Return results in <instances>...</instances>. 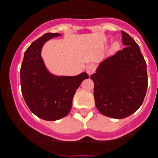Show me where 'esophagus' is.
I'll list each match as a JSON object with an SVG mask.
<instances>
[{"instance_id": "obj_1", "label": "esophagus", "mask_w": 158, "mask_h": 158, "mask_svg": "<svg viewBox=\"0 0 158 158\" xmlns=\"http://www.w3.org/2000/svg\"><path fill=\"white\" fill-rule=\"evenodd\" d=\"M95 68H96L95 65L93 64V63H91V64L87 65V67H86V71H87V73L88 75H91V74H93V73L95 72Z\"/></svg>"}]
</instances>
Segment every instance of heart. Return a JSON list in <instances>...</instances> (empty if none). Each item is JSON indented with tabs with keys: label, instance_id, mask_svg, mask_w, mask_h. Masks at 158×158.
<instances>
[{
	"label": "heart",
	"instance_id": "obj_1",
	"mask_svg": "<svg viewBox=\"0 0 158 158\" xmlns=\"http://www.w3.org/2000/svg\"><path fill=\"white\" fill-rule=\"evenodd\" d=\"M118 48H119V44H118L117 42H115V43H113V45H112V50H113V51H115V50H117Z\"/></svg>",
	"mask_w": 158,
	"mask_h": 158
}]
</instances>
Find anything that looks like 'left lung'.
<instances>
[{
  "mask_svg": "<svg viewBox=\"0 0 158 158\" xmlns=\"http://www.w3.org/2000/svg\"><path fill=\"white\" fill-rule=\"evenodd\" d=\"M124 48L99 63L91 75L95 106L104 116L128 117L140 108L148 87L146 63L139 46L121 31Z\"/></svg>",
  "mask_w": 158,
  "mask_h": 158,
  "instance_id": "left-lung-1",
  "label": "left lung"
}]
</instances>
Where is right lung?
Wrapping results in <instances>:
<instances>
[{
  "label": "right lung",
  "instance_id": "obj_1",
  "mask_svg": "<svg viewBox=\"0 0 158 158\" xmlns=\"http://www.w3.org/2000/svg\"><path fill=\"white\" fill-rule=\"evenodd\" d=\"M59 33H47L32 42L24 54L20 71L22 93L26 104L34 115L42 120H59L70 112L75 91L86 72L76 76H55L47 71L41 56L46 42Z\"/></svg>",
  "mask_w": 158,
  "mask_h": 158
}]
</instances>
